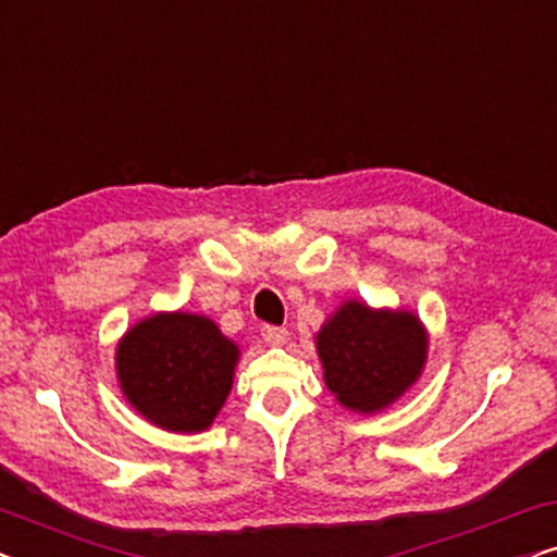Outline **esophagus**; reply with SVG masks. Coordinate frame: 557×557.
<instances>
[{"mask_svg":"<svg viewBox=\"0 0 557 557\" xmlns=\"http://www.w3.org/2000/svg\"><path fill=\"white\" fill-rule=\"evenodd\" d=\"M261 334H263V339L269 342V345H273V347L286 345V339H288V332L284 330V326H263Z\"/></svg>","mask_w":557,"mask_h":557,"instance_id":"1","label":"esophagus"}]
</instances>
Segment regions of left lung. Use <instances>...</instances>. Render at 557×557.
<instances>
[{
    "label": "left lung",
    "mask_w": 557,
    "mask_h": 557,
    "mask_svg": "<svg viewBox=\"0 0 557 557\" xmlns=\"http://www.w3.org/2000/svg\"><path fill=\"white\" fill-rule=\"evenodd\" d=\"M324 383L355 413H377L421 377L429 334L413 311L349 299L317 334Z\"/></svg>",
    "instance_id": "1"
}]
</instances>
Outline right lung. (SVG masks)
Masks as SVG:
<instances>
[{
  "mask_svg": "<svg viewBox=\"0 0 557 557\" xmlns=\"http://www.w3.org/2000/svg\"><path fill=\"white\" fill-rule=\"evenodd\" d=\"M240 349L208 317L159 311L134 324L116 347L121 393L157 429H210L233 387Z\"/></svg>",
  "mask_w": 557,
  "mask_h": 557,
  "instance_id": "1",
  "label": "right lung"
}]
</instances>
